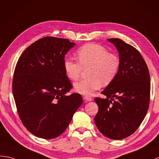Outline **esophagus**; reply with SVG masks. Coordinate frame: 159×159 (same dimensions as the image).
I'll return each mask as SVG.
<instances>
[{
	"mask_svg": "<svg viewBox=\"0 0 159 159\" xmlns=\"http://www.w3.org/2000/svg\"><path fill=\"white\" fill-rule=\"evenodd\" d=\"M83 99L84 100H85L86 102H91L93 100V99H92V98L89 97V96H83Z\"/></svg>",
	"mask_w": 159,
	"mask_h": 159,
	"instance_id": "34e87169",
	"label": "esophagus"
}]
</instances>
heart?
Returning <instances> with one entry per match:
<instances>
[{
	"label": "heart",
	"mask_w": 159,
	"mask_h": 159,
	"mask_svg": "<svg viewBox=\"0 0 159 159\" xmlns=\"http://www.w3.org/2000/svg\"><path fill=\"white\" fill-rule=\"evenodd\" d=\"M79 61L71 58L66 59L64 68L70 79H78L83 68H88V78L74 84L77 93L91 95L102 85L109 84L115 78L120 66V60L116 54L108 53L106 48L94 43L86 44L76 51Z\"/></svg>",
	"instance_id": "obj_1"
}]
</instances>
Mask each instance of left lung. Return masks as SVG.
Wrapping results in <instances>:
<instances>
[{
    "instance_id": "obj_1",
    "label": "left lung",
    "mask_w": 159,
    "mask_h": 159,
    "mask_svg": "<svg viewBox=\"0 0 159 159\" xmlns=\"http://www.w3.org/2000/svg\"><path fill=\"white\" fill-rule=\"evenodd\" d=\"M119 53L115 78L102 92L106 98H95L99 110L95 123L99 131L112 139L126 138L138 129L149 108L150 83L142 55L119 39H108Z\"/></svg>"
}]
</instances>
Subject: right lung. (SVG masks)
Listing matches in <instances>:
<instances>
[{
	"instance_id": "obj_1",
	"label": "right lung",
	"mask_w": 159,
	"mask_h": 159,
	"mask_svg": "<svg viewBox=\"0 0 159 159\" xmlns=\"http://www.w3.org/2000/svg\"><path fill=\"white\" fill-rule=\"evenodd\" d=\"M75 45L68 39L47 36L21 55L15 68L13 93L19 116L36 137L53 139L68 127L83 104L64 68L65 55Z\"/></svg>"
}]
</instances>
